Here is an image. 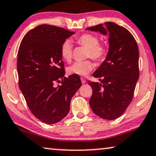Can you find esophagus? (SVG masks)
Here are the masks:
<instances>
[{
	"mask_svg": "<svg viewBox=\"0 0 156 156\" xmlns=\"http://www.w3.org/2000/svg\"><path fill=\"white\" fill-rule=\"evenodd\" d=\"M81 82H82L83 84H84V83H86V80H85V78H81Z\"/></svg>",
	"mask_w": 156,
	"mask_h": 156,
	"instance_id": "1",
	"label": "esophagus"
}]
</instances>
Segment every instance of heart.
<instances>
[{
	"label": "heart",
	"mask_w": 156,
	"mask_h": 156,
	"mask_svg": "<svg viewBox=\"0 0 156 156\" xmlns=\"http://www.w3.org/2000/svg\"><path fill=\"white\" fill-rule=\"evenodd\" d=\"M76 41L79 45L87 49V57H90L97 62H104L107 57L108 50L105 45L99 43V38L90 34H84L77 37ZM60 55L62 59L67 62L71 61L73 57V46L70 41L66 40L60 48ZM94 69V64L90 60L75 62L67 69L70 75L85 76Z\"/></svg>",
	"instance_id": "heart-1"
}]
</instances>
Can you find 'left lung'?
I'll return each instance as SVG.
<instances>
[{
  "instance_id": "left-lung-1",
  "label": "left lung",
  "mask_w": 156,
  "mask_h": 156,
  "mask_svg": "<svg viewBox=\"0 0 156 156\" xmlns=\"http://www.w3.org/2000/svg\"><path fill=\"white\" fill-rule=\"evenodd\" d=\"M87 29L104 35L109 34L107 57L93 73L101 83L88 81L92 88L90 107L101 118L117 119L131 103L139 79L137 43L128 30L113 22Z\"/></svg>"
}]
</instances>
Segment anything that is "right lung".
<instances>
[{"instance_id":"obj_1","label":"right lung","mask_w":156,"mask_h":156,"mask_svg":"<svg viewBox=\"0 0 156 156\" xmlns=\"http://www.w3.org/2000/svg\"><path fill=\"white\" fill-rule=\"evenodd\" d=\"M75 32L41 24L21 42L17 54L19 87L35 117L55 124L68 114L72 97L81 87L80 76L65 77L62 43ZM57 82L60 84L57 86Z\"/></svg>"}]
</instances>
